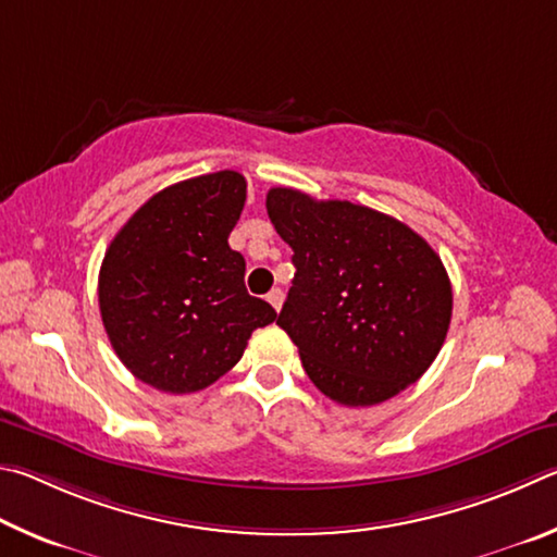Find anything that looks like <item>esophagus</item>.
I'll list each match as a JSON object with an SVG mask.
<instances>
[{
	"instance_id": "obj_1",
	"label": "esophagus",
	"mask_w": 557,
	"mask_h": 557,
	"mask_svg": "<svg viewBox=\"0 0 557 557\" xmlns=\"http://www.w3.org/2000/svg\"><path fill=\"white\" fill-rule=\"evenodd\" d=\"M267 300H269L273 310H281V306H284V290H281V288H271Z\"/></svg>"
}]
</instances>
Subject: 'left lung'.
<instances>
[{"label":"left lung","mask_w":557,"mask_h":557,"mask_svg":"<svg viewBox=\"0 0 557 557\" xmlns=\"http://www.w3.org/2000/svg\"><path fill=\"white\" fill-rule=\"evenodd\" d=\"M267 212L296 267L276 325L310 382L343 406L382 404L416 384L453 318L431 244L384 212L294 188H271Z\"/></svg>","instance_id":"left-lung-1"}]
</instances>
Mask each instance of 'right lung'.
I'll list each match as a JSON object with an SVG mask.
<instances>
[{"label": "right lung", "mask_w": 557, "mask_h": 557, "mask_svg": "<svg viewBox=\"0 0 557 557\" xmlns=\"http://www.w3.org/2000/svg\"><path fill=\"white\" fill-rule=\"evenodd\" d=\"M247 181L218 171L169 185L116 232L100 269V313L122 364L165 394H195L239 362L257 327L276 320L244 288L230 249Z\"/></svg>", "instance_id": "1"}]
</instances>
